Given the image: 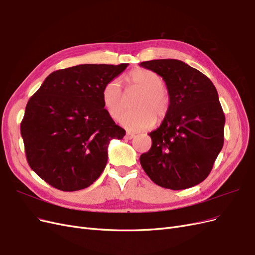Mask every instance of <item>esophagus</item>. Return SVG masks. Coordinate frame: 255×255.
<instances>
[{"label":"esophagus","mask_w":255,"mask_h":255,"mask_svg":"<svg viewBox=\"0 0 255 255\" xmlns=\"http://www.w3.org/2000/svg\"><path fill=\"white\" fill-rule=\"evenodd\" d=\"M135 136V133H132V132H127L126 133V135H125V138H127V139H131V138H133Z\"/></svg>","instance_id":"esophagus-1"}]
</instances>
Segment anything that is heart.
<instances>
[{
    "label": "heart",
    "instance_id": "heart-1",
    "mask_svg": "<svg viewBox=\"0 0 255 255\" xmlns=\"http://www.w3.org/2000/svg\"><path fill=\"white\" fill-rule=\"evenodd\" d=\"M129 88L139 90L132 111L126 112L120 123L128 130L139 131L151 128L155 123L163 120L170 108V98L164 88V80L154 71L136 68L126 75ZM103 106L113 119L118 120L125 110L126 101L120 82L109 81L102 90Z\"/></svg>",
    "mask_w": 255,
    "mask_h": 255
}]
</instances>
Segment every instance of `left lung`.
Returning a JSON list of instances; mask_svg holds the SVG:
<instances>
[{
  "instance_id": "obj_1",
  "label": "left lung",
  "mask_w": 255,
  "mask_h": 255,
  "mask_svg": "<svg viewBox=\"0 0 255 255\" xmlns=\"http://www.w3.org/2000/svg\"><path fill=\"white\" fill-rule=\"evenodd\" d=\"M139 66L161 75L170 108L152 132V145L139 157L146 174L163 188L182 190L209 175L224 145L225 115L213 83L204 73L173 59Z\"/></svg>"
}]
</instances>
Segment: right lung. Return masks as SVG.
Returning <instances> with one entry per match:
<instances>
[{
    "label": "right lung",
    "mask_w": 255,
    "mask_h": 255,
    "mask_svg": "<svg viewBox=\"0 0 255 255\" xmlns=\"http://www.w3.org/2000/svg\"><path fill=\"white\" fill-rule=\"evenodd\" d=\"M128 64H83L56 70L28 101L21 123L27 162L62 191L89 187L108 159V145L126 131L103 106L102 90Z\"/></svg>",
    "instance_id": "right-lung-1"
}]
</instances>
